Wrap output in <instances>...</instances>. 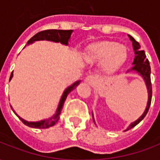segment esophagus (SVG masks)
I'll use <instances>...</instances> for the list:
<instances>
[{"label":"esophagus","instance_id":"obj_1","mask_svg":"<svg viewBox=\"0 0 160 160\" xmlns=\"http://www.w3.org/2000/svg\"><path fill=\"white\" fill-rule=\"evenodd\" d=\"M85 81H86L87 84H89V85H92V84L94 83V81H95V76L92 75V74H90V75H88V76L85 79Z\"/></svg>","mask_w":160,"mask_h":160}]
</instances>
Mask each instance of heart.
<instances>
[{
  "label": "heart",
  "instance_id": "obj_1",
  "mask_svg": "<svg viewBox=\"0 0 160 160\" xmlns=\"http://www.w3.org/2000/svg\"><path fill=\"white\" fill-rule=\"evenodd\" d=\"M128 52L126 47L115 42H100L90 46L87 49L88 61H103L105 73H112L119 69L126 62Z\"/></svg>",
  "mask_w": 160,
  "mask_h": 160
}]
</instances>
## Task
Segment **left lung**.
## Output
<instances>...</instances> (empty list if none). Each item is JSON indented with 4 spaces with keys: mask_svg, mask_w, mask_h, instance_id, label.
<instances>
[{
    "mask_svg": "<svg viewBox=\"0 0 160 160\" xmlns=\"http://www.w3.org/2000/svg\"><path fill=\"white\" fill-rule=\"evenodd\" d=\"M128 37H129V39L132 41L134 55H135V56H134V62H133L134 67H133L130 70L135 71L136 73H139V74L144 79L145 82H146V86H147V88H148V101L144 113L141 115V117L138 118L135 122H132V123L127 128V129L125 131L129 130L132 128H134V126H136V125H137V124L146 117V115L148 114V111H149V107H150V104H151L152 92L151 76H150V75H151V68H150V65H149V61L147 59V56H146V54H145L144 50H141V49H140L141 46L139 44V42H136V41L134 40V38L131 37L130 35H128ZM128 71H129V70H128L127 72H128ZM92 119H93V122H95V120H94L93 118V114H92Z\"/></svg>",
    "mask_w": 160,
    "mask_h": 160,
    "instance_id": "obj_1",
    "label": "left lung"
}]
</instances>
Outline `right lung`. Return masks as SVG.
Instances as JSON below:
<instances>
[{
	"instance_id": "add662e5",
	"label": "right lung",
	"mask_w": 160,
	"mask_h": 160,
	"mask_svg": "<svg viewBox=\"0 0 160 160\" xmlns=\"http://www.w3.org/2000/svg\"><path fill=\"white\" fill-rule=\"evenodd\" d=\"M72 32H73V30H45V31H42V32H39L37 33L36 35H34V36L27 42V44H26V45L31 44V43H32V42H35V41H39V40H47V41L61 42V43H62V44L68 45ZM12 77V73H11V76H10V79H9V80H11ZM80 80H78L76 82H74L73 85L69 86V87L67 88L66 90L64 91L62 96L61 98L59 104H58V107H57V110H56V114L54 115L53 117H51L50 118H49V119L39 121V122H27V121L24 120V119H22L20 117H19V116L15 113V111H13V112L17 115V117H18L20 120L22 121L23 123L25 124V125H26V126H28V127L35 128H48L49 127H52V126H54V125L58 122V120H59L60 114H61V112H62L63 104H64V102L66 100L68 95V94H69L70 92H71L80 84Z\"/></svg>"
}]
</instances>
